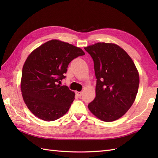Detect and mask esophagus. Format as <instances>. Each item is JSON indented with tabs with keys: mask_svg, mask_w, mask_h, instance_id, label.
I'll list each match as a JSON object with an SVG mask.
<instances>
[{
	"mask_svg": "<svg viewBox=\"0 0 158 158\" xmlns=\"http://www.w3.org/2000/svg\"><path fill=\"white\" fill-rule=\"evenodd\" d=\"M76 94L79 96H81L83 94L82 92H76Z\"/></svg>",
	"mask_w": 158,
	"mask_h": 158,
	"instance_id": "1",
	"label": "esophagus"
}]
</instances>
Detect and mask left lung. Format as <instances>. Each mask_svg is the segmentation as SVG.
I'll list each match as a JSON object with an SVG mask.
<instances>
[{"instance_id":"1","label":"left lung","mask_w":158,"mask_h":158,"mask_svg":"<svg viewBox=\"0 0 158 158\" xmlns=\"http://www.w3.org/2000/svg\"><path fill=\"white\" fill-rule=\"evenodd\" d=\"M94 60L96 97L88 105L94 115L110 122L132 106L139 86V74L125 50L115 43H97L84 48Z\"/></svg>"}]
</instances>
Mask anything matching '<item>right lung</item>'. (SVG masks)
Wrapping results in <instances>:
<instances>
[{
    "label": "right lung",
    "mask_w": 158,
    "mask_h": 158,
    "mask_svg": "<svg viewBox=\"0 0 158 158\" xmlns=\"http://www.w3.org/2000/svg\"><path fill=\"white\" fill-rule=\"evenodd\" d=\"M85 55L68 43L52 39L30 53L22 69L20 88L25 104L32 114L46 122L64 115L75 99V92L60 85L69 64Z\"/></svg>",
    "instance_id": "obj_1"
}]
</instances>
